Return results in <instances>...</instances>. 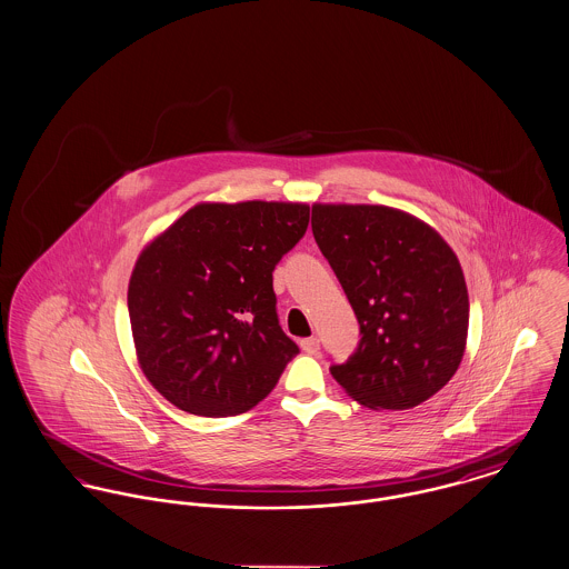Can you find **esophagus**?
<instances>
[{
    "instance_id": "1",
    "label": "esophagus",
    "mask_w": 569,
    "mask_h": 569,
    "mask_svg": "<svg viewBox=\"0 0 569 569\" xmlns=\"http://www.w3.org/2000/svg\"><path fill=\"white\" fill-rule=\"evenodd\" d=\"M300 347H302V351H306V353L315 356V353L319 351V339H317V337H310V339H302V341H300Z\"/></svg>"
}]
</instances>
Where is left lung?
I'll return each mask as SVG.
<instances>
[{"label":"left lung","instance_id":"left-lung-1","mask_svg":"<svg viewBox=\"0 0 569 569\" xmlns=\"http://www.w3.org/2000/svg\"><path fill=\"white\" fill-rule=\"evenodd\" d=\"M312 234L362 339L330 373L358 403L410 410L453 378L468 337V289L449 243L381 204H312Z\"/></svg>","mask_w":569,"mask_h":569}]
</instances>
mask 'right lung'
I'll use <instances>...</instances> for the list:
<instances>
[{"label": "right lung", "mask_w": 569, "mask_h": 569, "mask_svg": "<svg viewBox=\"0 0 569 569\" xmlns=\"http://www.w3.org/2000/svg\"><path fill=\"white\" fill-rule=\"evenodd\" d=\"M302 202H200L138 257L129 319L138 362L172 406L237 417L300 353L276 312L271 271L300 241Z\"/></svg>", "instance_id": "right-lung-1"}]
</instances>
